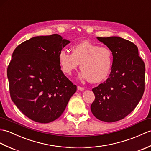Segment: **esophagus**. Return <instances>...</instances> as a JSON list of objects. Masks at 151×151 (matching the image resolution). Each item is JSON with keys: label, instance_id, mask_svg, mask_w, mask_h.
I'll return each instance as SVG.
<instances>
[{"label": "esophagus", "instance_id": "esophagus-1", "mask_svg": "<svg viewBox=\"0 0 151 151\" xmlns=\"http://www.w3.org/2000/svg\"><path fill=\"white\" fill-rule=\"evenodd\" d=\"M77 89H78V90H79V91H84V88L81 87V86H78Z\"/></svg>", "mask_w": 151, "mask_h": 151}]
</instances>
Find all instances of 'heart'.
I'll return each mask as SVG.
<instances>
[{"label": "heart", "mask_w": 151, "mask_h": 151, "mask_svg": "<svg viewBox=\"0 0 151 151\" xmlns=\"http://www.w3.org/2000/svg\"><path fill=\"white\" fill-rule=\"evenodd\" d=\"M71 50L72 53L65 49L58 53L59 63L63 73L70 75L81 63L80 79L89 80L95 84L108 77L114 63V54L110 48L82 41L73 45Z\"/></svg>", "instance_id": "obj_1"}]
</instances>
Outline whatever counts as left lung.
<instances>
[{
    "label": "left lung",
    "instance_id": "obj_1",
    "mask_svg": "<svg viewBox=\"0 0 151 151\" xmlns=\"http://www.w3.org/2000/svg\"><path fill=\"white\" fill-rule=\"evenodd\" d=\"M97 38L112 50L114 63L108 78L92 89L95 99L91 110L98 119L111 123L131 113L142 98L145 66L131 41L117 36Z\"/></svg>",
    "mask_w": 151,
    "mask_h": 151
}]
</instances>
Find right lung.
I'll use <instances>...</instances> for the list:
<instances>
[{"instance_id": "obj_1", "label": "right lung", "mask_w": 151, "mask_h": 151, "mask_svg": "<svg viewBox=\"0 0 151 151\" xmlns=\"http://www.w3.org/2000/svg\"><path fill=\"white\" fill-rule=\"evenodd\" d=\"M69 43L59 34L36 36L13 52L7 69L11 99L22 114L37 123L60 117L76 91L58 61L59 52Z\"/></svg>"}]
</instances>
